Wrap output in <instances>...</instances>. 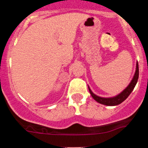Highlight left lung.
I'll use <instances>...</instances> for the list:
<instances>
[{"label": "left lung", "mask_w": 148, "mask_h": 148, "mask_svg": "<svg viewBox=\"0 0 148 148\" xmlns=\"http://www.w3.org/2000/svg\"><path fill=\"white\" fill-rule=\"evenodd\" d=\"M138 62L136 63V72L135 74L133 75V79L131 80L130 83L129 84V85L123 90L122 92H120L119 95H116L114 97H110V98H103L100 97V96H98L95 94H94L92 92V90H90V87H88L89 91H90V95H92V97L95 99L97 102L100 103V104H102L104 105L107 106H116L118 105V104L122 103L130 95V94L131 93V92L133 90L134 87H135L136 84L137 82H138Z\"/></svg>", "instance_id": "1"}]
</instances>
